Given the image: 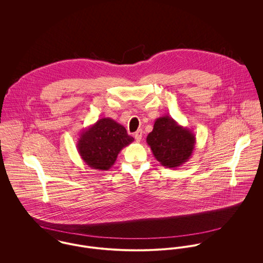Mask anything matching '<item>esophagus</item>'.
Returning <instances> with one entry per match:
<instances>
[{
  "instance_id": "1",
  "label": "esophagus",
  "mask_w": 263,
  "mask_h": 263,
  "mask_svg": "<svg viewBox=\"0 0 263 263\" xmlns=\"http://www.w3.org/2000/svg\"><path fill=\"white\" fill-rule=\"evenodd\" d=\"M142 137H143V130H142V129H138V130L135 133V139H136V141H137L138 143L141 142Z\"/></svg>"
}]
</instances>
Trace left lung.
Returning a JSON list of instances; mask_svg holds the SVG:
<instances>
[{
    "label": "left lung",
    "mask_w": 263,
    "mask_h": 263,
    "mask_svg": "<svg viewBox=\"0 0 263 263\" xmlns=\"http://www.w3.org/2000/svg\"><path fill=\"white\" fill-rule=\"evenodd\" d=\"M154 157L167 168H176L187 162L195 147V136L166 115L156 119L147 137Z\"/></svg>",
    "instance_id": "1"
}]
</instances>
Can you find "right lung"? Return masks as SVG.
<instances>
[{"label": "right lung", "instance_id": "right-lung-1", "mask_svg": "<svg viewBox=\"0 0 263 263\" xmlns=\"http://www.w3.org/2000/svg\"><path fill=\"white\" fill-rule=\"evenodd\" d=\"M134 142L125 127L109 117L97 120L84 129L77 144L83 161L96 170L111 168L119 152Z\"/></svg>", "mask_w": 263, "mask_h": 263}]
</instances>
